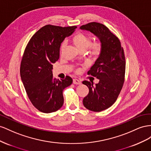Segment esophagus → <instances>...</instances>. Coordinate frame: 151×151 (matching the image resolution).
Listing matches in <instances>:
<instances>
[{
  "mask_svg": "<svg viewBox=\"0 0 151 151\" xmlns=\"http://www.w3.org/2000/svg\"><path fill=\"white\" fill-rule=\"evenodd\" d=\"M73 83L75 84V85H80V84L81 83V81L79 80H78V79H76V78L73 79Z\"/></svg>",
  "mask_w": 151,
  "mask_h": 151,
  "instance_id": "1",
  "label": "esophagus"
}]
</instances>
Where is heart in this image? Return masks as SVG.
Listing matches in <instances>:
<instances>
[{
  "mask_svg": "<svg viewBox=\"0 0 151 151\" xmlns=\"http://www.w3.org/2000/svg\"><path fill=\"white\" fill-rule=\"evenodd\" d=\"M73 44L80 51L85 50L90 46L88 52L92 57L94 58H98L101 55L102 50V45L99 42H94L91 44L90 38L82 33H78L72 38ZM65 46V42H63L61 46L62 50Z\"/></svg>",
  "mask_w": 151,
  "mask_h": 151,
  "instance_id": "heart-1",
  "label": "heart"
}]
</instances>
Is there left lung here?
<instances>
[{"mask_svg":"<svg viewBox=\"0 0 151 151\" xmlns=\"http://www.w3.org/2000/svg\"><path fill=\"white\" fill-rule=\"evenodd\" d=\"M80 29L93 33L102 45L101 55L88 71V75L99 81L95 86L88 81L82 82L89 89L83 100L84 106L92 111L100 112L114 104L123 87L126 66L124 51L118 38L105 25L92 22L81 26Z\"/></svg>","mask_w":151,"mask_h":151,"instance_id":"8db88e82","label":"left lung"}]
</instances>
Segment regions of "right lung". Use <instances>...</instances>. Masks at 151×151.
<instances>
[{
    "mask_svg": "<svg viewBox=\"0 0 151 151\" xmlns=\"http://www.w3.org/2000/svg\"><path fill=\"white\" fill-rule=\"evenodd\" d=\"M76 28V26L45 25L34 34L26 47L20 66L21 78L29 99L42 113L61 108L63 90L73 82L69 76L61 80L54 78L52 64L59 58L61 43Z\"/></svg>",
    "mask_w": 151,
    "mask_h": 151,
    "instance_id": "right-lung-1",
    "label": "right lung"
}]
</instances>
